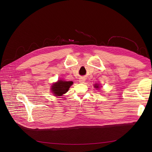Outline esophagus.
I'll return each mask as SVG.
<instances>
[{
    "mask_svg": "<svg viewBox=\"0 0 152 152\" xmlns=\"http://www.w3.org/2000/svg\"><path fill=\"white\" fill-rule=\"evenodd\" d=\"M84 82H85V79H84V78H80V79H79V82H80V83H84Z\"/></svg>",
    "mask_w": 152,
    "mask_h": 152,
    "instance_id": "esophagus-1",
    "label": "esophagus"
}]
</instances>
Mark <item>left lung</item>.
Segmentation results:
<instances>
[{
	"instance_id": "1",
	"label": "left lung",
	"mask_w": 152,
	"mask_h": 152,
	"mask_svg": "<svg viewBox=\"0 0 152 152\" xmlns=\"http://www.w3.org/2000/svg\"><path fill=\"white\" fill-rule=\"evenodd\" d=\"M94 87H96V88H98V87H98V85H96V84L94 86Z\"/></svg>"
}]
</instances>
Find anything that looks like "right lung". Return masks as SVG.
Segmentation results:
<instances>
[{"instance_id": "1", "label": "right lung", "mask_w": 152, "mask_h": 152, "mask_svg": "<svg viewBox=\"0 0 152 152\" xmlns=\"http://www.w3.org/2000/svg\"><path fill=\"white\" fill-rule=\"evenodd\" d=\"M72 84L73 82L72 81L58 80L52 86L51 90L55 96H60L66 93Z\"/></svg>"}]
</instances>
